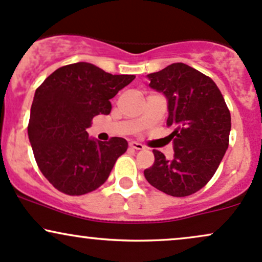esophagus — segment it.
<instances>
[{
    "instance_id": "1",
    "label": "esophagus",
    "mask_w": 262,
    "mask_h": 262,
    "mask_svg": "<svg viewBox=\"0 0 262 262\" xmlns=\"http://www.w3.org/2000/svg\"><path fill=\"white\" fill-rule=\"evenodd\" d=\"M130 147H132V148H135V149H143V148H145V146H143L142 143L136 142V141H132V142H130Z\"/></svg>"
}]
</instances>
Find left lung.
Instances as JSON below:
<instances>
[{"label":"left lung","mask_w":262,"mask_h":262,"mask_svg":"<svg viewBox=\"0 0 262 262\" xmlns=\"http://www.w3.org/2000/svg\"><path fill=\"white\" fill-rule=\"evenodd\" d=\"M149 86L168 100L167 126L174 157L154 149L155 162L145 169L151 186L172 196L202 189L218 169L229 146L230 111L216 84L184 63H173L147 75Z\"/></svg>","instance_id":"1"}]
</instances>
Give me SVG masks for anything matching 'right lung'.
<instances>
[{
    "instance_id": "add662e5",
    "label": "right lung",
    "mask_w": 262,
    "mask_h": 262,
    "mask_svg": "<svg viewBox=\"0 0 262 262\" xmlns=\"http://www.w3.org/2000/svg\"><path fill=\"white\" fill-rule=\"evenodd\" d=\"M135 75H113L90 63L53 72L34 94L28 137L40 172L68 195H83L104 184L127 141L89 139L93 117L108 115L110 99Z\"/></svg>"
}]
</instances>
